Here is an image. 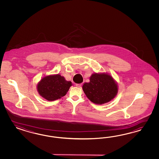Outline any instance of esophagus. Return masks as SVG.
<instances>
[{"instance_id":"obj_1","label":"esophagus","mask_w":159,"mask_h":159,"mask_svg":"<svg viewBox=\"0 0 159 159\" xmlns=\"http://www.w3.org/2000/svg\"><path fill=\"white\" fill-rule=\"evenodd\" d=\"M82 84H76V86L79 87V88H81L82 87Z\"/></svg>"}]
</instances>
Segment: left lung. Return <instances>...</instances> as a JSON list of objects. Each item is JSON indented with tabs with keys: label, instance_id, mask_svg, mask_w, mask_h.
<instances>
[{
	"label": "left lung",
	"instance_id": "obj_1",
	"mask_svg": "<svg viewBox=\"0 0 159 159\" xmlns=\"http://www.w3.org/2000/svg\"><path fill=\"white\" fill-rule=\"evenodd\" d=\"M83 90L90 101L102 104L111 101L118 93V86L110 75L93 73L90 82L83 85Z\"/></svg>",
	"mask_w": 159,
	"mask_h": 159
}]
</instances>
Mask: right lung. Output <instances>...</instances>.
I'll return each mask as SVG.
<instances>
[{
    "instance_id": "right-lung-1",
    "label": "right lung",
    "mask_w": 159,
    "mask_h": 159,
    "mask_svg": "<svg viewBox=\"0 0 159 159\" xmlns=\"http://www.w3.org/2000/svg\"><path fill=\"white\" fill-rule=\"evenodd\" d=\"M72 82L66 81L60 75L43 77L37 84V90L41 96L48 101H54L65 96Z\"/></svg>"
}]
</instances>
